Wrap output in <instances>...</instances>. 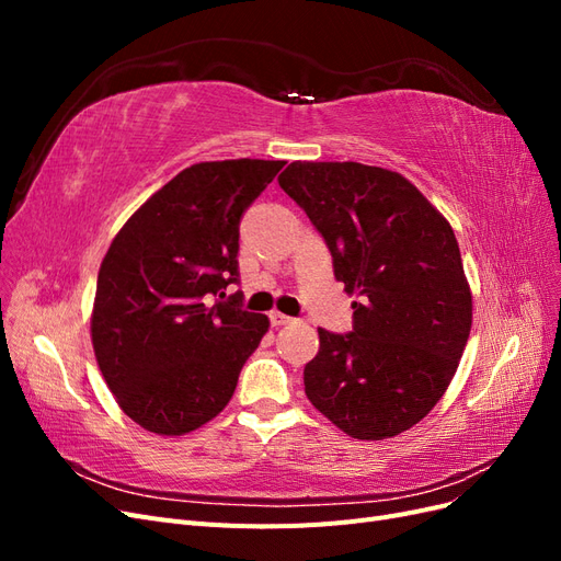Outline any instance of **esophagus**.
Wrapping results in <instances>:
<instances>
[{
    "label": "esophagus",
    "instance_id": "34e87169",
    "mask_svg": "<svg viewBox=\"0 0 561 561\" xmlns=\"http://www.w3.org/2000/svg\"><path fill=\"white\" fill-rule=\"evenodd\" d=\"M268 320H271V325H274V328H283V325H290V322H295V318L285 316V313H280V311H271V313H268Z\"/></svg>",
    "mask_w": 561,
    "mask_h": 561
}]
</instances>
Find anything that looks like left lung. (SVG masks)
I'll return each mask as SVG.
<instances>
[{
	"label": "left lung",
	"instance_id": "obj_1",
	"mask_svg": "<svg viewBox=\"0 0 561 561\" xmlns=\"http://www.w3.org/2000/svg\"><path fill=\"white\" fill-rule=\"evenodd\" d=\"M283 192L322 236L353 301V330L318 328L304 390L355 439H383L426 416L461 360L472 297L447 219L400 173L355 161H295Z\"/></svg>",
	"mask_w": 561,
	"mask_h": 561
}]
</instances>
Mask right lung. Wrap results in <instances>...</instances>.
<instances>
[{"instance_id":"add662e5","label":"right lung","mask_w":561,"mask_h":561,"mask_svg":"<svg viewBox=\"0 0 561 561\" xmlns=\"http://www.w3.org/2000/svg\"><path fill=\"white\" fill-rule=\"evenodd\" d=\"M285 161L184 168L112 241L91 318L100 371L142 428L184 435L215 419L268 330L243 309L241 217Z\"/></svg>"}]
</instances>
